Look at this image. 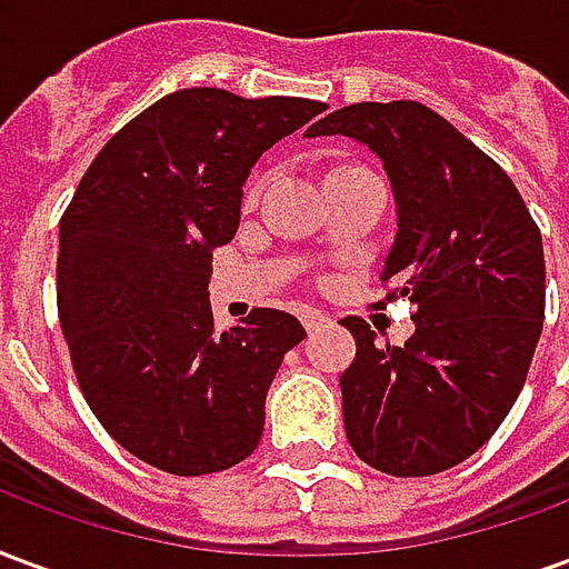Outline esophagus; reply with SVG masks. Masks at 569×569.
Masks as SVG:
<instances>
[{
  "label": "esophagus",
  "mask_w": 569,
  "mask_h": 569,
  "mask_svg": "<svg viewBox=\"0 0 569 569\" xmlns=\"http://www.w3.org/2000/svg\"><path fill=\"white\" fill-rule=\"evenodd\" d=\"M301 322H305V329H308V332H320L322 326L329 322V317H326L322 310L305 308V310H301Z\"/></svg>",
  "instance_id": "1"
}]
</instances>
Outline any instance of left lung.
Returning a JSON list of instances; mask_svg holds the SVG:
<instances>
[{
  "instance_id": "1",
  "label": "left lung",
  "mask_w": 569,
  "mask_h": 569,
  "mask_svg": "<svg viewBox=\"0 0 569 569\" xmlns=\"http://www.w3.org/2000/svg\"><path fill=\"white\" fill-rule=\"evenodd\" d=\"M305 137H350L383 161L396 237L381 283L418 308L402 347L341 320L357 338L341 375L350 448L387 476H436L472 457L525 387L546 317L539 228L500 163L415 100L345 106Z\"/></svg>"
}]
</instances>
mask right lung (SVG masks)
<instances>
[{"instance_id":"1","label":"right lung","mask_w":569,"mask_h":569,"mask_svg":"<svg viewBox=\"0 0 569 569\" xmlns=\"http://www.w3.org/2000/svg\"><path fill=\"white\" fill-rule=\"evenodd\" d=\"M326 103L167 93L118 130L60 219L57 310L72 369L106 432L149 466L207 476L247 460L283 357L286 310L212 329V249L240 224L249 170Z\"/></svg>"}]
</instances>
